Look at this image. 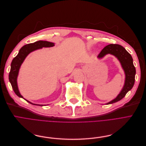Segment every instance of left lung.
Masks as SVG:
<instances>
[{
	"label": "left lung",
	"mask_w": 146,
	"mask_h": 146,
	"mask_svg": "<svg viewBox=\"0 0 146 146\" xmlns=\"http://www.w3.org/2000/svg\"><path fill=\"white\" fill-rule=\"evenodd\" d=\"M108 54L113 55L119 60L125 75V80L122 89L115 99L106 103V105H109L121 100L133 87L136 71L131 55L122 46L116 44H109L103 48L98 58H103Z\"/></svg>",
	"instance_id": "left-lung-1"
}]
</instances>
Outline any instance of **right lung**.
Segmentation results:
<instances>
[{"mask_svg":"<svg viewBox=\"0 0 146 146\" xmlns=\"http://www.w3.org/2000/svg\"><path fill=\"white\" fill-rule=\"evenodd\" d=\"M54 46V43H53L49 42V41H47L39 40V41H36V42H34L33 43L28 44L20 48L18 54L13 59L11 65V70L9 74V80L13 91H14L15 93L18 97H19V98H23V97L21 94H20L19 92L18 84H17V77H18L19 70L21 67V65L23 63V62L25 60V58L31 52L34 50L39 49V48H41L43 47H50ZM25 100L34 105H37L40 106H43V105H37V104H34L27 100Z\"/></svg>","mask_w":146,"mask_h":146,"instance_id":"1","label":"right lung"}]
</instances>
